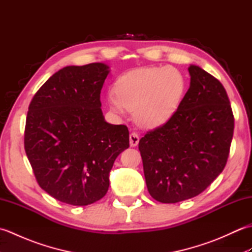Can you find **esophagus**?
Instances as JSON below:
<instances>
[{
  "instance_id": "obj_1",
  "label": "esophagus",
  "mask_w": 252,
  "mask_h": 252,
  "mask_svg": "<svg viewBox=\"0 0 252 252\" xmlns=\"http://www.w3.org/2000/svg\"><path fill=\"white\" fill-rule=\"evenodd\" d=\"M138 142H140V136H138V134L136 132H131L130 133V145L132 147H135Z\"/></svg>"
}]
</instances>
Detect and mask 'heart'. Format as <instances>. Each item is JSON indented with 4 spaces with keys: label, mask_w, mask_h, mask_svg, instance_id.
<instances>
[{
    "label": "heart",
    "mask_w": 252,
    "mask_h": 252,
    "mask_svg": "<svg viewBox=\"0 0 252 252\" xmlns=\"http://www.w3.org/2000/svg\"><path fill=\"white\" fill-rule=\"evenodd\" d=\"M184 91L185 79L176 68H140L118 80L116 91L108 93V101L119 114L134 110L140 125L155 127L172 117Z\"/></svg>",
    "instance_id": "heart-1"
}]
</instances>
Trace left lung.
<instances>
[{
  "label": "left lung",
  "instance_id": "obj_1",
  "mask_svg": "<svg viewBox=\"0 0 252 252\" xmlns=\"http://www.w3.org/2000/svg\"><path fill=\"white\" fill-rule=\"evenodd\" d=\"M189 89L170 119L144 135L140 149L149 194L175 203L201 194L227 162L234 115L217 78L190 65Z\"/></svg>",
  "mask_w": 252,
  "mask_h": 252
}]
</instances>
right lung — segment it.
I'll list each match as a JSON object with an SVG mask.
<instances>
[{"label":"right lung","mask_w":252,"mask_h":252,"mask_svg":"<svg viewBox=\"0 0 252 252\" xmlns=\"http://www.w3.org/2000/svg\"><path fill=\"white\" fill-rule=\"evenodd\" d=\"M100 63L68 66L31 99L25 151L42 189L72 206L101 199L116 158L130 146L126 126L110 125L100 109L108 74Z\"/></svg>","instance_id":"add662e5"}]
</instances>
